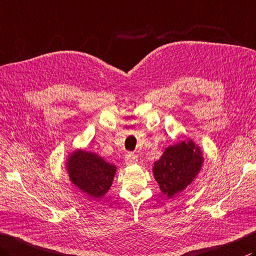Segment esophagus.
I'll return each instance as SVG.
<instances>
[{
	"label": "esophagus",
	"instance_id": "obj_1",
	"mask_svg": "<svg viewBox=\"0 0 256 256\" xmlns=\"http://www.w3.org/2000/svg\"><path fill=\"white\" fill-rule=\"evenodd\" d=\"M125 162H126L128 165H132L134 163L138 162V156L136 154L134 153H128L126 155H125Z\"/></svg>",
	"mask_w": 256,
	"mask_h": 256
}]
</instances>
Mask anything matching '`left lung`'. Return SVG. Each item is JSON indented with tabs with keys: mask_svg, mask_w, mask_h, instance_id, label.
I'll list each match as a JSON object with an SVG mask.
<instances>
[{
	"mask_svg": "<svg viewBox=\"0 0 256 256\" xmlns=\"http://www.w3.org/2000/svg\"><path fill=\"white\" fill-rule=\"evenodd\" d=\"M203 160L201 150L192 141H182L165 148L153 166L161 192L172 198L186 188L201 170Z\"/></svg>",
	"mask_w": 256,
	"mask_h": 256,
	"instance_id": "left-lung-1",
	"label": "left lung"
}]
</instances>
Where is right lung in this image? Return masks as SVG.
I'll use <instances>...</instances> for the list:
<instances>
[{"label":"right lung","mask_w":256,"mask_h":256,"mask_svg":"<svg viewBox=\"0 0 256 256\" xmlns=\"http://www.w3.org/2000/svg\"><path fill=\"white\" fill-rule=\"evenodd\" d=\"M71 182L88 196L100 198L111 188L116 168L106 163L98 154L75 151L68 160Z\"/></svg>","instance_id":"right-lung-1"}]
</instances>
